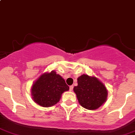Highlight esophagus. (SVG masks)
<instances>
[{
    "mask_svg": "<svg viewBox=\"0 0 135 135\" xmlns=\"http://www.w3.org/2000/svg\"><path fill=\"white\" fill-rule=\"evenodd\" d=\"M73 86H69V91H71L72 90H73Z\"/></svg>",
    "mask_w": 135,
    "mask_h": 135,
    "instance_id": "obj_1",
    "label": "esophagus"
}]
</instances>
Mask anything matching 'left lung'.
<instances>
[{"label": "left lung", "instance_id": "obj_1", "mask_svg": "<svg viewBox=\"0 0 135 135\" xmlns=\"http://www.w3.org/2000/svg\"><path fill=\"white\" fill-rule=\"evenodd\" d=\"M78 85L73 91L79 104L88 110H95L106 101L108 91L105 86L95 77L82 75L77 79Z\"/></svg>", "mask_w": 135, "mask_h": 135}]
</instances>
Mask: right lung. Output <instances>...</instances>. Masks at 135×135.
Returning a JSON list of instances; mask_svg holds the SVG:
<instances>
[{
    "label": "right lung",
    "mask_w": 135,
    "mask_h": 135,
    "mask_svg": "<svg viewBox=\"0 0 135 135\" xmlns=\"http://www.w3.org/2000/svg\"><path fill=\"white\" fill-rule=\"evenodd\" d=\"M69 89L64 79L52 71L41 75L34 82L31 89L32 96L39 105L49 107L56 105L62 94Z\"/></svg>",
    "instance_id": "1"
}]
</instances>
